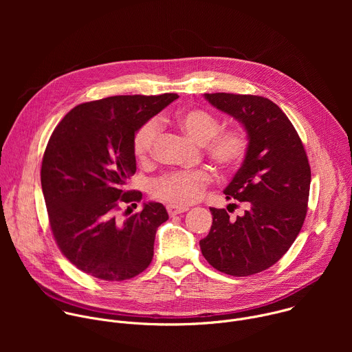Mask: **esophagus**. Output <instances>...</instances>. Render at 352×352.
Listing matches in <instances>:
<instances>
[{
  "mask_svg": "<svg viewBox=\"0 0 352 352\" xmlns=\"http://www.w3.org/2000/svg\"><path fill=\"white\" fill-rule=\"evenodd\" d=\"M186 210H188V208H177V206H173V205L167 206V212H168L170 216H177V214H181Z\"/></svg>",
  "mask_w": 352,
  "mask_h": 352,
  "instance_id": "34e87169",
  "label": "esophagus"
}]
</instances>
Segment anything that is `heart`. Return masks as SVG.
Wrapping results in <instances>:
<instances>
[{
    "mask_svg": "<svg viewBox=\"0 0 352 352\" xmlns=\"http://www.w3.org/2000/svg\"><path fill=\"white\" fill-rule=\"evenodd\" d=\"M184 133L199 144H205L206 155L221 170L235 168L245 157L248 150V135L242 128L223 129L217 117L200 109L184 110L175 118ZM159 133L156 121L144 122L135 133L133 153L136 159L146 163ZM212 181L208 170L170 173L153 184V193L177 208L188 206L202 196L204 189Z\"/></svg>",
    "mask_w": 352,
    "mask_h": 352,
    "instance_id": "1",
    "label": "heart"
}]
</instances>
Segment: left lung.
I'll use <instances>...</instances> for the list:
<instances>
[{
    "mask_svg": "<svg viewBox=\"0 0 352 352\" xmlns=\"http://www.w3.org/2000/svg\"><path fill=\"white\" fill-rule=\"evenodd\" d=\"M217 110L242 124L248 135L243 162L224 189L227 199L246 202L243 216L230 219L210 208L213 223L199 242L219 272L243 277L273 266L302 228L311 167L294 125L272 100L252 94L205 93Z\"/></svg>",
    "mask_w": 352,
    "mask_h": 352,
    "instance_id": "1",
    "label": "left lung"
}]
</instances>
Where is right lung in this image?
Here are the masks:
<instances>
[{
	"label": "right lung",
	"instance_id": "obj_1",
	"mask_svg": "<svg viewBox=\"0 0 352 352\" xmlns=\"http://www.w3.org/2000/svg\"><path fill=\"white\" fill-rule=\"evenodd\" d=\"M175 98L133 94L79 104L47 143L40 175L50 227L64 256L89 276L128 280L153 259L166 208L147 202L125 220L118 212L142 200V192L126 190L136 171V131Z\"/></svg>",
	"mask_w": 352,
	"mask_h": 352
}]
</instances>
